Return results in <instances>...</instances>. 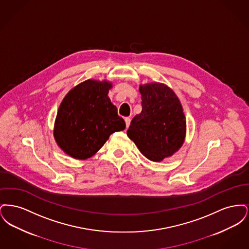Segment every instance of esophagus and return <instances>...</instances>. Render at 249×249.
Masks as SVG:
<instances>
[{"label": "esophagus", "instance_id": "obj_1", "mask_svg": "<svg viewBox=\"0 0 249 249\" xmlns=\"http://www.w3.org/2000/svg\"><path fill=\"white\" fill-rule=\"evenodd\" d=\"M125 123H126V127L128 128L130 126V118H125Z\"/></svg>", "mask_w": 249, "mask_h": 249}]
</instances>
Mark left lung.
Instances as JSON below:
<instances>
[{
	"mask_svg": "<svg viewBox=\"0 0 249 249\" xmlns=\"http://www.w3.org/2000/svg\"><path fill=\"white\" fill-rule=\"evenodd\" d=\"M142 112L130 122L127 134L146 159L160 162L181 148L187 121L175 91L160 82L140 85Z\"/></svg>",
	"mask_w": 249,
	"mask_h": 249,
	"instance_id": "8db88e82",
	"label": "left lung"
}]
</instances>
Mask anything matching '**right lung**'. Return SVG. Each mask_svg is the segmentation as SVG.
I'll return each instance as SVG.
<instances>
[{
    "mask_svg": "<svg viewBox=\"0 0 249 249\" xmlns=\"http://www.w3.org/2000/svg\"><path fill=\"white\" fill-rule=\"evenodd\" d=\"M112 82L88 79L76 85L59 105L53 135L59 148L75 160L96 154L125 121L108 97Z\"/></svg>",
    "mask_w": 249,
    "mask_h": 249,
    "instance_id": "right-lung-1",
    "label": "right lung"
}]
</instances>
